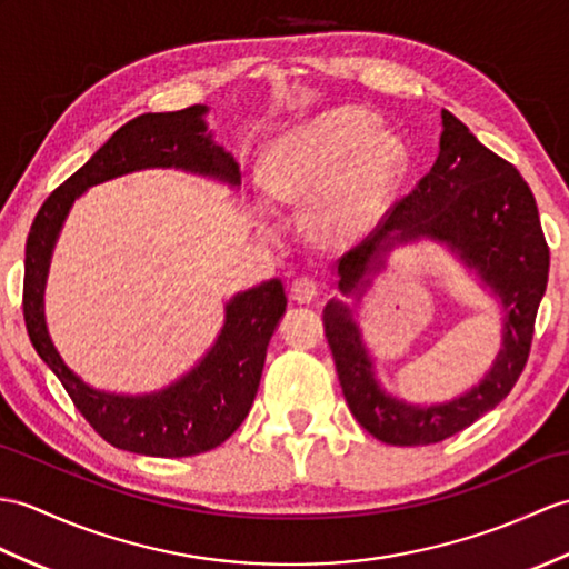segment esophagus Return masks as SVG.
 <instances>
[{"label":"esophagus","instance_id":"obj_1","mask_svg":"<svg viewBox=\"0 0 569 569\" xmlns=\"http://www.w3.org/2000/svg\"><path fill=\"white\" fill-rule=\"evenodd\" d=\"M320 283L308 279V276H302V279H296L293 286H290V298L296 302H312L320 298Z\"/></svg>","mask_w":569,"mask_h":569}]
</instances>
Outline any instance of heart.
I'll use <instances>...</instances> for the list:
<instances>
[{
    "instance_id": "1",
    "label": "heart",
    "mask_w": 569,
    "mask_h": 569,
    "mask_svg": "<svg viewBox=\"0 0 569 569\" xmlns=\"http://www.w3.org/2000/svg\"><path fill=\"white\" fill-rule=\"evenodd\" d=\"M405 171V142L373 113L341 106L276 140L261 181L276 201H310L315 232L341 244L376 228Z\"/></svg>"
}]
</instances>
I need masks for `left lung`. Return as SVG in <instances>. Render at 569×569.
<instances>
[{
	"label": "left lung",
	"instance_id": "1",
	"mask_svg": "<svg viewBox=\"0 0 569 569\" xmlns=\"http://www.w3.org/2000/svg\"><path fill=\"white\" fill-rule=\"evenodd\" d=\"M439 157L415 191L395 203L361 244L337 261L339 288L359 290L395 244L419 237L446 244L478 271L505 310L497 359L478 386L443 405H407L378 386L359 325L339 300L322 312L327 345L356 421L378 441L427 446L463 431L507 398L528 361L540 298L548 286L550 249L536 198L517 167L475 138L453 113L441 111ZM368 283V279H366Z\"/></svg>",
	"mask_w": 569,
	"mask_h": 569
}]
</instances>
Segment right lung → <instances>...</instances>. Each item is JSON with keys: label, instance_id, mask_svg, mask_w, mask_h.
I'll return each mask as SVG.
<instances>
[{"label": "right lung", "instance_id": "1", "mask_svg": "<svg viewBox=\"0 0 569 569\" xmlns=\"http://www.w3.org/2000/svg\"><path fill=\"white\" fill-rule=\"evenodd\" d=\"M208 106L142 113L106 140L91 160L52 191L26 240L23 320L38 356L58 376L74 407L101 439L130 453L187 458L206 453L237 431L252 409L267 347L286 312L279 279L237 293L224 306L218 341L191 373L152 395H116L89 388L62 363L46 327L43 290L62 222L74 198L101 181L152 167H174L240 187V167L213 142L203 116Z\"/></svg>", "mask_w": 569, "mask_h": 569}]
</instances>
